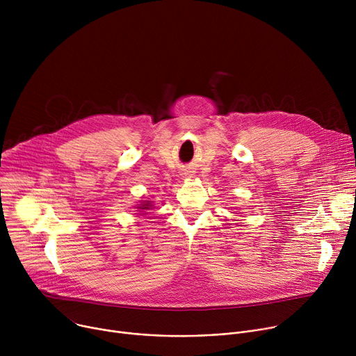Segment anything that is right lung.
<instances>
[{"label":"right lung","mask_w":356,"mask_h":356,"mask_svg":"<svg viewBox=\"0 0 356 356\" xmlns=\"http://www.w3.org/2000/svg\"><path fill=\"white\" fill-rule=\"evenodd\" d=\"M149 207H150V202H146V204H142L139 209L140 210H149Z\"/></svg>","instance_id":"right-lung-1"}]
</instances>
